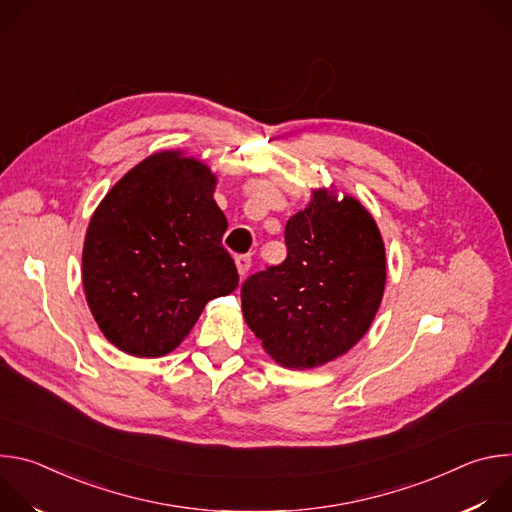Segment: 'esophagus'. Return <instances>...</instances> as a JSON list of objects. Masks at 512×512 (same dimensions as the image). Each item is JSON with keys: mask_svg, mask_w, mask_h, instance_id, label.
I'll use <instances>...</instances> for the list:
<instances>
[{"mask_svg": "<svg viewBox=\"0 0 512 512\" xmlns=\"http://www.w3.org/2000/svg\"><path fill=\"white\" fill-rule=\"evenodd\" d=\"M235 263H237V269L241 275H247V271L251 269V255H237L235 257Z\"/></svg>", "mask_w": 512, "mask_h": 512, "instance_id": "esophagus-1", "label": "esophagus"}]
</instances>
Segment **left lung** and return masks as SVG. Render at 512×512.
<instances>
[{
    "label": "left lung",
    "instance_id": "8db88e82",
    "mask_svg": "<svg viewBox=\"0 0 512 512\" xmlns=\"http://www.w3.org/2000/svg\"><path fill=\"white\" fill-rule=\"evenodd\" d=\"M285 247L283 263L245 279L243 316L283 367H320L367 334L383 300L385 245L358 200L318 190L287 221Z\"/></svg>",
    "mask_w": 512,
    "mask_h": 512
}]
</instances>
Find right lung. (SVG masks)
I'll use <instances>...</instances> for the list:
<instances>
[{"mask_svg": "<svg viewBox=\"0 0 512 512\" xmlns=\"http://www.w3.org/2000/svg\"><path fill=\"white\" fill-rule=\"evenodd\" d=\"M214 184L204 164L162 152L127 172L95 210L83 285L101 332L123 352L164 356L210 300L239 285Z\"/></svg>", "mask_w": 512, "mask_h": 512, "instance_id": "1", "label": "right lung"}]
</instances>
